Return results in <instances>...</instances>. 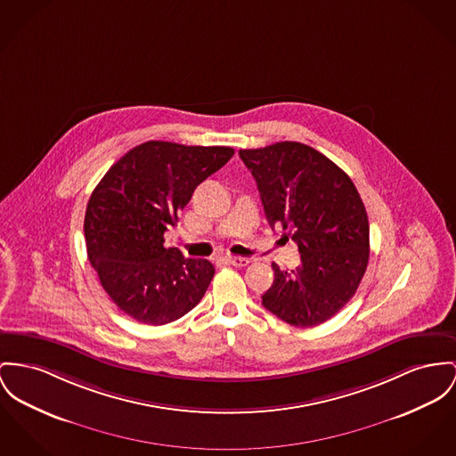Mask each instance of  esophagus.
Instances as JSON below:
<instances>
[{"label":"esophagus","mask_w":456,"mask_h":456,"mask_svg":"<svg viewBox=\"0 0 456 456\" xmlns=\"http://www.w3.org/2000/svg\"><path fill=\"white\" fill-rule=\"evenodd\" d=\"M224 261H226L228 265L237 266V268H243V266H247V265H248V259H245V257H232V256H226V257H224Z\"/></svg>","instance_id":"esophagus-1"}]
</instances>
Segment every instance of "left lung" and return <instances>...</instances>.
I'll return each mask as SVG.
<instances>
[{
    "label": "left lung",
    "instance_id": "8db88e82",
    "mask_svg": "<svg viewBox=\"0 0 456 456\" xmlns=\"http://www.w3.org/2000/svg\"><path fill=\"white\" fill-rule=\"evenodd\" d=\"M252 173L270 224L292 235L301 266L281 272L263 305L309 329L337 314L356 294L370 257V226L351 178L323 153L297 142L239 152Z\"/></svg>",
    "mask_w": 456,
    "mask_h": 456
}]
</instances>
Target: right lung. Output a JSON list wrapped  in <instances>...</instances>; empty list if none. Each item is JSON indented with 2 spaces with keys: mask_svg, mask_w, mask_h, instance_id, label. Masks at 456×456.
<instances>
[{
  "mask_svg": "<svg viewBox=\"0 0 456 456\" xmlns=\"http://www.w3.org/2000/svg\"><path fill=\"white\" fill-rule=\"evenodd\" d=\"M233 153L230 147L147 142L124 153L93 190L85 216L88 259L103 290L133 320L166 325L204 297L213 265L166 248L164 232Z\"/></svg>",
  "mask_w": 456,
  "mask_h": 456,
  "instance_id": "1",
  "label": "right lung"
}]
</instances>
